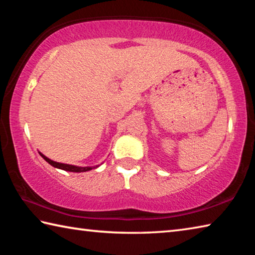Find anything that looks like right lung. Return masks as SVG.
Wrapping results in <instances>:
<instances>
[{
	"mask_svg": "<svg viewBox=\"0 0 255 255\" xmlns=\"http://www.w3.org/2000/svg\"><path fill=\"white\" fill-rule=\"evenodd\" d=\"M40 156L45 159L46 162H48L51 166L56 167V169H60V170H64V171H68V172H77V173H80V172H86V171H91L92 169H97V166H76V165H71V164H65V163H59V162H55L53 159L48 158L47 156H45L44 154L40 153Z\"/></svg>",
	"mask_w": 255,
	"mask_h": 255,
	"instance_id": "add662e5",
	"label": "right lung"
}]
</instances>
